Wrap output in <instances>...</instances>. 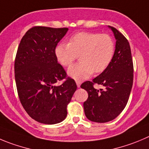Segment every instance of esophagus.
<instances>
[{
  "label": "esophagus",
  "mask_w": 149,
  "mask_h": 149,
  "mask_svg": "<svg viewBox=\"0 0 149 149\" xmlns=\"http://www.w3.org/2000/svg\"><path fill=\"white\" fill-rule=\"evenodd\" d=\"M76 84H77V87H80V86H81V81H76Z\"/></svg>",
  "instance_id": "34e87169"
}]
</instances>
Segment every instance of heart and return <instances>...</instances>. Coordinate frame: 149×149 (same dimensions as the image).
I'll return each mask as SVG.
<instances>
[{
  "instance_id": "1",
  "label": "heart",
  "mask_w": 149,
  "mask_h": 149,
  "mask_svg": "<svg viewBox=\"0 0 149 149\" xmlns=\"http://www.w3.org/2000/svg\"><path fill=\"white\" fill-rule=\"evenodd\" d=\"M115 53V42L107 34L80 32L73 35L69 43L61 42L55 48V56L63 66L71 65L77 56L81 62L68 68V74L76 81L90 77L93 71L103 72L111 63Z\"/></svg>"
}]
</instances>
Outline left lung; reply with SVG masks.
I'll use <instances>...</instances> for the list:
<instances>
[{"label":"left lung","instance_id":"8db88e82","mask_svg":"<svg viewBox=\"0 0 149 149\" xmlns=\"http://www.w3.org/2000/svg\"><path fill=\"white\" fill-rule=\"evenodd\" d=\"M116 42L113 58L105 70L81 85L88 93L84 102V114L93 122L106 123L118 116L129 100L133 84V62L130 45L126 37L114 27L108 26ZM103 86L97 90L93 84Z\"/></svg>","mask_w":149,"mask_h":149}]
</instances>
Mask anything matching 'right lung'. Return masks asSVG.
<instances>
[{
    "label": "right lung",
    "instance_id": "add662e5",
    "mask_svg": "<svg viewBox=\"0 0 149 149\" xmlns=\"http://www.w3.org/2000/svg\"><path fill=\"white\" fill-rule=\"evenodd\" d=\"M68 31L35 26L25 34L18 47L15 62L17 93L26 112L39 123L55 124L65 120L67 106L77 88L70 78L56 85L66 78L55 48Z\"/></svg>",
    "mask_w": 149,
    "mask_h": 149
}]
</instances>
